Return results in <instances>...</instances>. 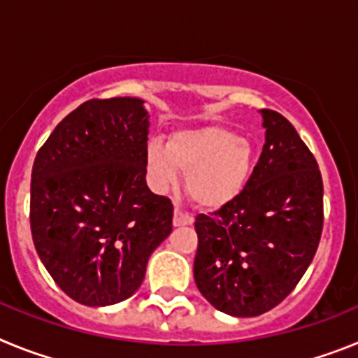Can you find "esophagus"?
Listing matches in <instances>:
<instances>
[{"label":"esophagus","mask_w":358,"mask_h":358,"mask_svg":"<svg viewBox=\"0 0 358 358\" xmlns=\"http://www.w3.org/2000/svg\"><path fill=\"white\" fill-rule=\"evenodd\" d=\"M192 224H194V217L189 213H185L179 208H176V211H173V226H192Z\"/></svg>","instance_id":"esophagus-1"}]
</instances>
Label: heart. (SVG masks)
<instances>
[{
	"mask_svg": "<svg viewBox=\"0 0 358 358\" xmlns=\"http://www.w3.org/2000/svg\"><path fill=\"white\" fill-rule=\"evenodd\" d=\"M148 182L164 194L186 173L189 197L208 210H218L243 192L252 169L248 140L224 127L181 129L169 141L150 140L145 148Z\"/></svg>",
	"mask_w": 358,
	"mask_h": 358,
	"instance_id": "b5f03b06",
	"label": "heart"
}]
</instances>
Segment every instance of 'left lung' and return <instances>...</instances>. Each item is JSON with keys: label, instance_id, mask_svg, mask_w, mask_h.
I'll return each instance as SVG.
<instances>
[{"label": "left lung", "instance_id": "8db88e82", "mask_svg": "<svg viewBox=\"0 0 358 358\" xmlns=\"http://www.w3.org/2000/svg\"><path fill=\"white\" fill-rule=\"evenodd\" d=\"M265 145L242 194L197 215V289L224 314L255 317L280 305L314 260L322 231V179L292 123L260 110Z\"/></svg>", "mask_w": 358, "mask_h": 358}]
</instances>
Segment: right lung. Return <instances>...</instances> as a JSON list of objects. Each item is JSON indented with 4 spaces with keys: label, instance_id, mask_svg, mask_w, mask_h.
<instances>
[{
    "label": "right lung",
    "instance_id": "add662e5",
    "mask_svg": "<svg viewBox=\"0 0 358 358\" xmlns=\"http://www.w3.org/2000/svg\"><path fill=\"white\" fill-rule=\"evenodd\" d=\"M148 118L141 98L90 100L57 125L34 161V245L57 285L85 306L131 297L172 233V202L145 181Z\"/></svg>",
    "mask_w": 358,
    "mask_h": 358
}]
</instances>
